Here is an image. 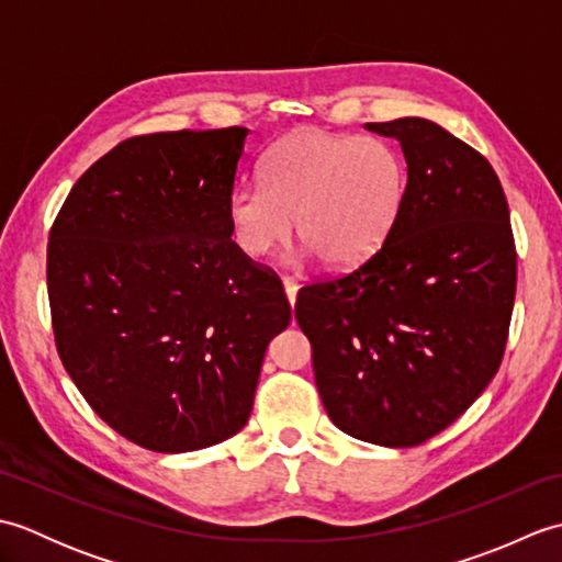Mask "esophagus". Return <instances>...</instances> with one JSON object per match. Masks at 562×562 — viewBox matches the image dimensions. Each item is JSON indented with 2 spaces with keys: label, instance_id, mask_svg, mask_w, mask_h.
I'll list each match as a JSON object with an SVG mask.
<instances>
[{
  "label": "esophagus",
  "instance_id": "esophagus-1",
  "mask_svg": "<svg viewBox=\"0 0 562 562\" xmlns=\"http://www.w3.org/2000/svg\"><path fill=\"white\" fill-rule=\"evenodd\" d=\"M282 288H284V294H288L290 304L294 306V302H296V292H300V282L292 280V278H282Z\"/></svg>",
  "mask_w": 562,
  "mask_h": 562
}]
</instances>
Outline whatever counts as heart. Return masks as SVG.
Segmentation results:
<instances>
[{
	"label": "heart",
	"instance_id": "b5f03b06",
	"mask_svg": "<svg viewBox=\"0 0 562 562\" xmlns=\"http://www.w3.org/2000/svg\"><path fill=\"white\" fill-rule=\"evenodd\" d=\"M405 164L391 142L372 135L300 130L262 161V183L229 195L238 248L262 258L296 234L328 268H350L386 241L405 195Z\"/></svg>",
	"mask_w": 562,
	"mask_h": 562
}]
</instances>
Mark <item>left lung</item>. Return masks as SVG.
Returning <instances> with one entry per match:
<instances>
[{"label":"left lung","mask_w":562,"mask_h":562,"mask_svg":"<svg viewBox=\"0 0 562 562\" xmlns=\"http://www.w3.org/2000/svg\"><path fill=\"white\" fill-rule=\"evenodd\" d=\"M364 127L401 142L398 220L360 266L302 288L294 316L330 420L401 449L439 435L491 384L517 248L505 190L481 151L425 117Z\"/></svg>","instance_id":"8db88e82"}]
</instances>
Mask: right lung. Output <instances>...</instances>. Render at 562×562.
<instances>
[{
	"instance_id": "right-lung-1",
	"label": "right lung",
	"mask_w": 562,
	"mask_h": 562,
	"mask_svg": "<svg viewBox=\"0 0 562 562\" xmlns=\"http://www.w3.org/2000/svg\"><path fill=\"white\" fill-rule=\"evenodd\" d=\"M246 127L121 142L69 190L47 241L67 374L103 423L181 453L248 423L268 342L292 306L232 241Z\"/></svg>"
}]
</instances>
